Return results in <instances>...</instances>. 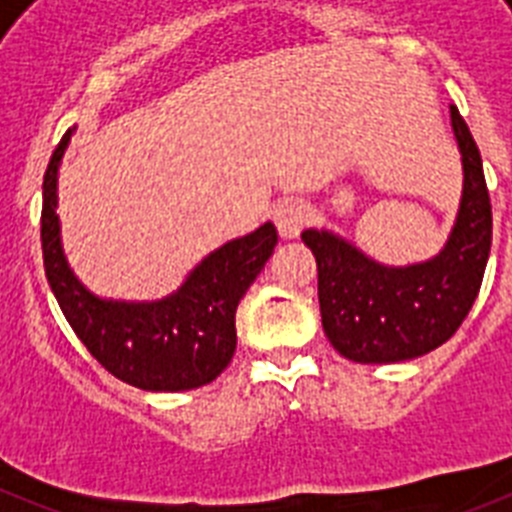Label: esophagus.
I'll return each instance as SVG.
<instances>
[{
  "label": "esophagus",
  "instance_id": "1",
  "mask_svg": "<svg viewBox=\"0 0 512 512\" xmlns=\"http://www.w3.org/2000/svg\"><path fill=\"white\" fill-rule=\"evenodd\" d=\"M310 220H312L310 207L300 200H287L274 210V223H277V230L284 241L297 238V235L310 225Z\"/></svg>",
  "mask_w": 512,
  "mask_h": 512
}]
</instances>
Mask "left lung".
<instances>
[{"mask_svg":"<svg viewBox=\"0 0 512 512\" xmlns=\"http://www.w3.org/2000/svg\"><path fill=\"white\" fill-rule=\"evenodd\" d=\"M464 187L449 241L428 261L384 266L330 230H305L318 261L320 318L338 354L356 364L423 356L454 336L482 287L492 246V205L482 156L451 107Z\"/></svg>","mask_w":512,"mask_h":512,"instance_id":"1","label":"left lung"}]
</instances>
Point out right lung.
I'll return each mask as SVG.
<instances>
[{
    "instance_id": "add662e5",
    "label": "right lung",
    "mask_w": 512,
    "mask_h": 512,
    "mask_svg": "<svg viewBox=\"0 0 512 512\" xmlns=\"http://www.w3.org/2000/svg\"><path fill=\"white\" fill-rule=\"evenodd\" d=\"M76 128L66 130L43 176L45 277L89 354L122 382L148 392H184L210 384L235 354V310L277 246L264 223L228 241L189 271L176 292L156 302L102 300L71 271L58 223V166Z\"/></svg>"
}]
</instances>
